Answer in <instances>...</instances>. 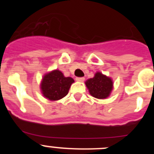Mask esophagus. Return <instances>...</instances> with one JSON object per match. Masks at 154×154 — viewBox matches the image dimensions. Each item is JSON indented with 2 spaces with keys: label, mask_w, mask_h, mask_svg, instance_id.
<instances>
[{
  "label": "esophagus",
  "mask_w": 154,
  "mask_h": 154,
  "mask_svg": "<svg viewBox=\"0 0 154 154\" xmlns=\"http://www.w3.org/2000/svg\"><path fill=\"white\" fill-rule=\"evenodd\" d=\"M75 79H76V81H78V82H84V81H85V78H84V77H77Z\"/></svg>",
  "instance_id": "34e87169"
}]
</instances>
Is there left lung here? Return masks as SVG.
I'll return each mask as SVG.
<instances>
[{"label":"left lung","instance_id":"1","mask_svg":"<svg viewBox=\"0 0 154 154\" xmlns=\"http://www.w3.org/2000/svg\"><path fill=\"white\" fill-rule=\"evenodd\" d=\"M85 85L91 96L99 99L109 97L113 88L112 79L99 72L95 74L93 78L87 80Z\"/></svg>","mask_w":154,"mask_h":154}]
</instances>
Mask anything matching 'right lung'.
Wrapping results in <instances>:
<instances>
[{
	"instance_id": "right-lung-1",
	"label": "right lung",
	"mask_w": 154,
	"mask_h": 154,
	"mask_svg": "<svg viewBox=\"0 0 154 154\" xmlns=\"http://www.w3.org/2000/svg\"><path fill=\"white\" fill-rule=\"evenodd\" d=\"M74 79L65 77L59 70H53L44 75L41 82L42 95L51 101H56L65 97L69 92Z\"/></svg>"
}]
</instances>
